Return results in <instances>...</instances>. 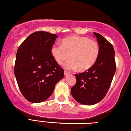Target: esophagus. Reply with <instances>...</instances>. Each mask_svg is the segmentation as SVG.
Returning a JSON list of instances; mask_svg holds the SVG:
<instances>
[{"label": "esophagus", "mask_w": 131, "mask_h": 131, "mask_svg": "<svg viewBox=\"0 0 131 131\" xmlns=\"http://www.w3.org/2000/svg\"><path fill=\"white\" fill-rule=\"evenodd\" d=\"M69 74H70V72H69L66 71V70L64 71V75H65V76H66V75H68Z\"/></svg>", "instance_id": "34e87169"}]
</instances>
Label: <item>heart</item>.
<instances>
[{"label":"heart","instance_id":"1","mask_svg":"<svg viewBox=\"0 0 131 131\" xmlns=\"http://www.w3.org/2000/svg\"><path fill=\"white\" fill-rule=\"evenodd\" d=\"M51 53L56 62L62 64L70 56L64 67L69 70L76 69L81 72L88 70L96 62L99 55V46L96 41L86 37L72 36L66 38L62 45L55 44Z\"/></svg>","mask_w":131,"mask_h":131}]
</instances>
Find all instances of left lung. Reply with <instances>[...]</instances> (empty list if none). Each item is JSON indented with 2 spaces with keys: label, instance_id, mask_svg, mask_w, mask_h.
Wrapping results in <instances>:
<instances>
[{
  "label": "left lung",
  "instance_id": "1",
  "mask_svg": "<svg viewBox=\"0 0 131 131\" xmlns=\"http://www.w3.org/2000/svg\"><path fill=\"white\" fill-rule=\"evenodd\" d=\"M93 34L99 46V58L88 70L75 74L77 82L71 89L75 101L87 105L96 104L104 99L116 70L113 45L102 35L96 32Z\"/></svg>",
  "mask_w": 131,
  "mask_h": 131
}]
</instances>
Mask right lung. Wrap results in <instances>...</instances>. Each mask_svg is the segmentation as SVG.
<instances>
[{"mask_svg": "<svg viewBox=\"0 0 131 131\" xmlns=\"http://www.w3.org/2000/svg\"><path fill=\"white\" fill-rule=\"evenodd\" d=\"M57 38L56 34L49 32H35L18 48L14 72L20 91L29 102L47 100L64 77V70L51 53Z\"/></svg>", "mask_w": 131, "mask_h": 131, "instance_id": "add662e5", "label": "right lung"}]
</instances>
